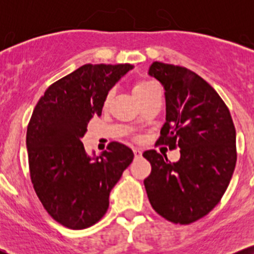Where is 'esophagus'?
<instances>
[{
    "label": "esophagus",
    "instance_id": "34e87169",
    "mask_svg": "<svg viewBox=\"0 0 254 254\" xmlns=\"http://www.w3.org/2000/svg\"><path fill=\"white\" fill-rule=\"evenodd\" d=\"M133 155H135L136 159H138V157L142 156V150L138 149V148H135V149H133Z\"/></svg>",
    "mask_w": 254,
    "mask_h": 254
}]
</instances>
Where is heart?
<instances>
[{"mask_svg":"<svg viewBox=\"0 0 254 254\" xmlns=\"http://www.w3.org/2000/svg\"><path fill=\"white\" fill-rule=\"evenodd\" d=\"M156 88V84L154 82H151L149 80H138L136 81L135 83H133L132 86V94L133 97L136 99L137 98H141L143 97V95L147 94V93H149L151 89ZM111 100H112V94H107L106 99H105V103H104V106L107 107L111 103Z\"/></svg>","mask_w":254,"mask_h":254,"instance_id":"obj_1","label":"heart"}]
</instances>
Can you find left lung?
Instances as JSON below:
<instances>
[{
	"label": "left lung",
	"instance_id": "obj_1",
	"mask_svg": "<svg viewBox=\"0 0 254 254\" xmlns=\"http://www.w3.org/2000/svg\"><path fill=\"white\" fill-rule=\"evenodd\" d=\"M148 74L165 88L166 123L157 143L179 147L180 159L144 151L151 165L144 188L157 214L189 224L209 214L228 188L237 164L234 123L216 90L190 69L154 62Z\"/></svg>",
	"mask_w": 254,
	"mask_h": 254
}]
</instances>
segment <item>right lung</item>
<instances>
[{"label": "right lung", "mask_w": 254, "mask_h": 254, "mask_svg": "<svg viewBox=\"0 0 254 254\" xmlns=\"http://www.w3.org/2000/svg\"><path fill=\"white\" fill-rule=\"evenodd\" d=\"M132 68L84 64L52 83L32 113L26 135L32 184L45 210L66 228L97 223L132 162V150L118 142L99 156H89L81 142L90 119L101 116L109 90Z\"/></svg>", "instance_id": "obj_1"}]
</instances>
